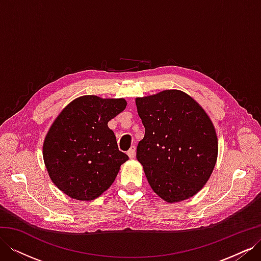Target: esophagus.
<instances>
[{
	"mask_svg": "<svg viewBox=\"0 0 261 261\" xmlns=\"http://www.w3.org/2000/svg\"><path fill=\"white\" fill-rule=\"evenodd\" d=\"M135 154H136V148H135V146H133L127 151V155L130 158V159H133V158L135 156Z\"/></svg>",
	"mask_w": 261,
	"mask_h": 261,
	"instance_id": "esophagus-1",
	"label": "esophagus"
}]
</instances>
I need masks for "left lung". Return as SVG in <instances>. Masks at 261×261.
I'll list each match as a JSON object with an SVG mask.
<instances>
[{"label": "left lung", "instance_id": "1", "mask_svg": "<svg viewBox=\"0 0 261 261\" xmlns=\"http://www.w3.org/2000/svg\"><path fill=\"white\" fill-rule=\"evenodd\" d=\"M145 136L136 158L148 183L169 203L195 196L207 183L218 158L215 125L194 98L177 89L136 98Z\"/></svg>", "mask_w": 261, "mask_h": 261}]
</instances>
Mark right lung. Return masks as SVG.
Masks as SVG:
<instances>
[{"label": "right lung", "mask_w": 261, "mask_h": 261, "mask_svg": "<svg viewBox=\"0 0 261 261\" xmlns=\"http://www.w3.org/2000/svg\"><path fill=\"white\" fill-rule=\"evenodd\" d=\"M126 106L123 98L82 96L69 102L50 126L42 147L44 165L53 184L70 198H98L128 160L108 126Z\"/></svg>", "instance_id": "add662e5"}]
</instances>
